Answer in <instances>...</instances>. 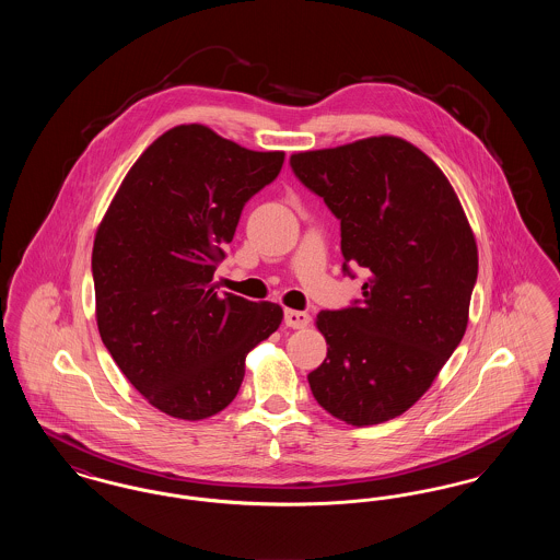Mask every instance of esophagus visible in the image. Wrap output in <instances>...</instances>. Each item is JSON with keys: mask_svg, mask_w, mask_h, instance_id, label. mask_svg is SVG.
<instances>
[{"mask_svg": "<svg viewBox=\"0 0 560 560\" xmlns=\"http://www.w3.org/2000/svg\"><path fill=\"white\" fill-rule=\"evenodd\" d=\"M311 323L308 313L302 311H285V325L292 329H304Z\"/></svg>", "mask_w": 560, "mask_h": 560, "instance_id": "34e87169", "label": "esophagus"}]
</instances>
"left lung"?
I'll return each mask as SVG.
<instances>
[{"mask_svg": "<svg viewBox=\"0 0 560 560\" xmlns=\"http://www.w3.org/2000/svg\"><path fill=\"white\" fill-rule=\"evenodd\" d=\"M295 178L340 220L342 270L363 298L320 311L327 357L308 384L352 424L393 420L420 399L462 342L477 283V241L450 180L395 136L295 153Z\"/></svg>", "mask_w": 560, "mask_h": 560, "instance_id": "8db88e82", "label": "left lung"}]
</instances>
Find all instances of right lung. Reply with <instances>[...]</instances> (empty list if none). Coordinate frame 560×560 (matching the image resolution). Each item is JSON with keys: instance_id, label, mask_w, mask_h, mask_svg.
Listing matches in <instances>:
<instances>
[{"instance_id": "add662e5", "label": "right lung", "mask_w": 560, "mask_h": 560, "mask_svg": "<svg viewBox=\"0 0 560 560\" xmlns=\"http://www.w3.org/2000/svg\"><path fill=\"white\" fill-rule=\"evenodd\" d=\"M285 153L178 126L133 163L96 231L92 277L103 345L163 413L203 420L237 397L245 357L281 325L272 302L213 290L243 206Z\"/></svg>"}]
</instances>
